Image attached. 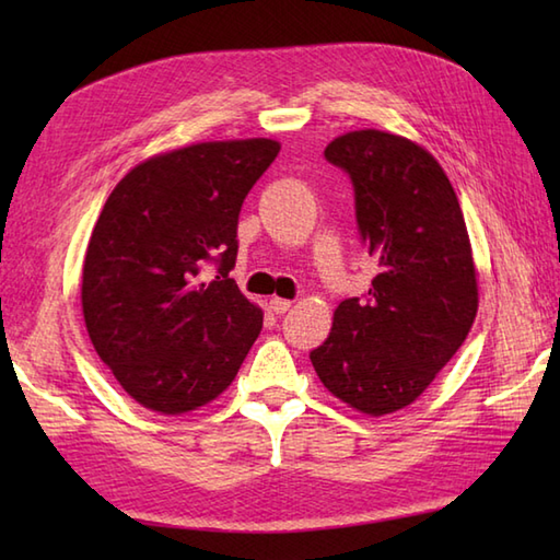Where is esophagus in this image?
<instances>
[{
	"mask_svg": "<svg viewBox=\"0 0 560 560\" xmlns=\"http://www.w3.org/2000/svg\"><path fill=\"white\" fill-rule=\"evenodd\" d=\"M269 307H271V311L277 313V315H283V313H287L289 307H291V301H287V299H271V301H269Z\"/></svg>",
	"mask_w": 560,
	"mask_h": 560,
	"instance_id": "1",
	"label": "esophagus"
}]
</instances>
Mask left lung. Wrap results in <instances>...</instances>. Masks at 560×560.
<instances>
[{
	"instance_id": "1",
	"label": "left lung",
	"mask_w": 560,
	"mask_h": 560,
	"mask_svg": "<svg viewBox=\"0 0 560 560\" xmlns=\"http://www.w3.org/2000/svg\"><path fill=\"white\" fill-rule=\"evenodd\" d=\"M325 159L349 175L355 229L377 273L363 299L339 303L311 361L331 395L383 416L419 397L474 325L467 225L440 163L409 139L361 129L331 141Z\"/></svg>"
}]
</instances>
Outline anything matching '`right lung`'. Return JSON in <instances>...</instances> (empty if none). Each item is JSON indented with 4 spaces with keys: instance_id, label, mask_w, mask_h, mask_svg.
<instances>
[{
    "instance_id": "right-lung-1",
    "label": "right lung",
    "mask_w": 560,
    "mask_h": 560,
    "mask_svg": "<svg viewBox=\"0 0 560 560\" xmlns=\"http://www.w3.org/2000/svg\"><path fill=\"white\" fill-rule=\"evenodd\" d=\"M279 149L243 139L161 153L105 201L83 259V319L101 361L141 407H205L259 337L261 311L229 273L243 201ZM207 264L218 267L211 282L200 277Z\"/></svg>"
}]
</instances>
